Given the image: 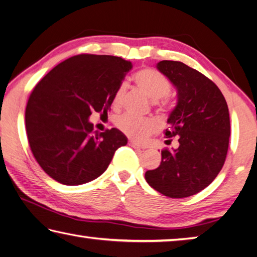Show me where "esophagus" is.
Returning <instances> with one entry per match:
<instances>
[{"label":"esophagus","instance_id":"esophagus-1","mask_svg":"<svg viewBox=\"0 0 257 257\" xmlns=\"http://www.w3.org/2000/svg\"><path fill=\"white\" fill-rule=\"evenodd\" d=\"M128 144H129V146H132V147H133V148H135V149H145V148H146V147H144V146H142V145H139V144H137V143L133 142V140H129Z\"/></svg>","mask_w":257,"mask_h":257}]
</instances>
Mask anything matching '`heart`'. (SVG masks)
Listing matches in <instances>:
<instances>
[{
  "instance_id": "b5f03b06",
  "label": "heart",
  "mask_w": 257,
  "mask_h": 257,
  "mask_svg": "<svg viewBox=\"0 0 257 257\" xmlns=\"http://www.w3.org/2000/svg\"><path fill=\"white\" fill-rule=\"evenodd\" d=\"M134 81L142 91L154 101L160 109H166L169 104L167 95L170 92V82L164 74L157 70L144 68L136 72ZM127 85L121 83L114 91L112 103L114 107H120L122 103ZM114 124L120 132L129 138L137 142H144L150 135L155 134L159 129V124L155 119H140L130 114H121L115 118Z\"/></svg>"
}]
</instances>
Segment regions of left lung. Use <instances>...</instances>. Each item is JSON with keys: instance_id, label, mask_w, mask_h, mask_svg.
Wrapping results in <instances>:
<instances>
[{"instance_id": "1", "label": "left lung", "mask_w": 257, "mask_h": 257, "mask_svg": "<svg viewBox=\"0 0 257 257\" xmlns=\"http://www.w3.org/2000/svg\"><path fill=\"white\" fill-rule=\"evenodd\" d=\"M177 89L178 102L168 118L167 142L159 167L145 174L147 183L167 197L199 193L217 177L227 155L230 122L228 107L217 85L197 70L179 61L157 64Z\"/></svg>"}]
</instances>
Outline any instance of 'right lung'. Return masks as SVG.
<instances>
[{
	"instance_id": "add662e5",
	"label": "right lung",
	"mask_w": 257,
	"mask_h": 257,
	"mask_svg": "<svg viewBox=\"0 0 257 257\" xmlns=\"http://www.w3.org/2000/svg\"><path fill=\"white\" fill-rule=\"evenodd\" d=\"M132 62L112 55L79 54L40 81L25 108V129L35 160L50 177L74 186L99 177L115 150L127 145L118 129L93 134L89 115L107 114Z\"/></svg>"
}]
</instances>
